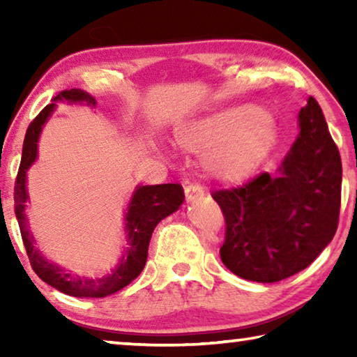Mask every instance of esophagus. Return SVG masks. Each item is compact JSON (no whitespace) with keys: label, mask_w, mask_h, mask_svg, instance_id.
Segmentation results:
<instances>
[{"label":"esophagus","mask_w":357,"mask_h":357,"mask_svg":"<svg viewBox=\"0 0 357 357\" xmlns=\"http://www.w3.org/2000/svg\"><path fill=\"white\" fill-rule=\"evenodd\" d=\"M184 193H185V202H187V203L202 200V198L204 197L203 187L198 185V184H189V185H185Z\"/></svg>","instance_id":"34e87169"}]
</instances>
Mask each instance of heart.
<instances>
[{
	"instance_id": "obj_1",
	"label": "heart",
	"mask_w": 357,
	"mask_h": 357,
	"mask_svg": "<svg viewBox=\"0 0 357 357\" xmlns=\"http://www.w3.org/2000/svg\"><path fill=\"white\" fill-rule=\"evenodd\" d=\"M275 126L255 107L233 108L202 119L178 137L181 146L206 153L208 170L223 181L249 176L273 148Z\"/></svg>"
}]
</instances>
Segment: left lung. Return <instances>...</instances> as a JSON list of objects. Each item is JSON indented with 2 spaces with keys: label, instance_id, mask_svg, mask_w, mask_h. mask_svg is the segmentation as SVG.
<instances>
[{
  "label": "left lung",
  "instance_id": "1",
  "mask_svg": "<svg viewBox=\"0 0 357 357\" xmlns=\"http://www.w3.org/2000/svg\"><path fill=\"white\" fill-rule=\"evenodd\" d=\"M299 128L275 176L261 173L213 193L227 223L220 258L241 279H288L313 263L337 231L340 153L312 96L299 112Z\"/></svg>",
  "mask_w": 357,
  "mask_h": 357
}]
</instances>
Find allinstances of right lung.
<instances>
[{
	"instance_id": "obj_1",
	"label": "right lung",
	"mask_w": 357,
	"mask_h": 357,
	"mask_svg": "<svg viewBox=\"0 0 357 357\" xmlns=\"http://www.w3.org/2000/svg\"><path fill=\"white\" fill-rule=\"evenodd\" d=\"M68 100L70 104H86L96 107V99L82 89H66L59 93L53 102ZM56 104H48L31 124L28 126L25 140H23L22 160L17 173L14 187V206L15 215L19 220L23 244L28 253L29 263L36 274L48 285L56 288L64 294L75 296V298H107L113 293L128 287L135 280L146 264L148 247L154 228L162 219L178 211L184 202V190L179 184H157V185H138L126 213V231H128V247L116 268L110 274L100 279H84L75 277L68 271L59 268L58 264L48 261L45 257L34 247L33 233L29 231L25 208L28 202L26 192V172L34 164L38 157V142L40 130L55 110Z\"/></svg>"
}]
</instances>
